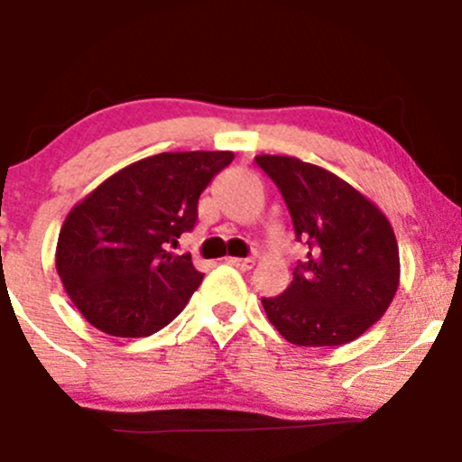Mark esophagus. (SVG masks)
<instances>
[{
    "mask_svg": "<svg viewBox=\"0 0 462 462\" xmlns=\"http://www.w3.org/2000/svg\"><path fill=\"white\" fill-rule=\"evenodd\" d=\"M227 263L235 264L236 269H241V272H249V269L256 264V261L254 258H227Z\"/></svg>",
    "mask_w": 462,
    "mask_h": 462,
    "instance_id": "34e87169",
    "label": "esophagus"
}]
</instances>
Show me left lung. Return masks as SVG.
<instances>
[{
    "instance_id": "obj_1",
    "label": "left lung",
    "mask_w": 462,
    "mask_h": 462,
    "mask_svg": "<svg viewBox=\"0 0 462 462\" xmlns=\"http://www.w3.org/2000/svg\"><path fill=\"white\" fill-rule=\"evenodd\" d=\"M306 241L293 282L263 298L269 321L289 343L334 347L384 315L400 284V252L389 219L352 184L293 156H256Z\"/></svg>"
}]
</instances>
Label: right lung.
Listing matches in <instances>:
<instances>
[{
    "label": "right lung",
    "mask_w": 462,
    "mask_h": 462,
    "mask_svg": "<svg viewBox=\"0 0 462 462\" xmlns=\"http://www.w3.org/2000/svg\"><path fill=\"white\" fill-rule=\"evenodd\" d=\"M232 152H162L132 162L73 206L56 269L84 319L113 337H150L171 323L204 273L173 256L198 221L201 190Z\"/></svg>",
    "instance_id": "1"
}]
</instances>
